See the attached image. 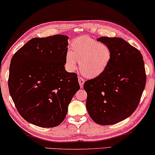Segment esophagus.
I'll use <instances>...</instances> for the list:
<instances>
[{
  "label": "esophagus",
  "mask_w": 155,
  "mask_h": 155,
  "mask_svg": "<svg viewBox=\"0 0 155 155\" xmlns=\"http://www.w3.org/2000/svg\"><path fill=\"white\" fill-rule=\"evenodd\" d=\"M78 83H79V85H80L81 88H83V84H84V83H85V80L83 79L82 77H78Z\"/></svg>",
  "instance_id": "34e87169"
}]
</instances>
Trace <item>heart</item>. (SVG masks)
Listing matches in <instances>:
<instances>
[{"instance_id": "b5f03b06", "label": "heart", "mask_w": 155, "mask_h": 155, "mask_svg": "<svg viewBox=\"0 0 155 155\" xmlns=\"http://www.w3.org/2000/svg\"><path fill=\"white\" fill-rule=\"evenodd\" d=\"M112 59V51L107 45L98 42L89 36L75 38L65 57L66 67L70 71L77 68L85 77L94 78L104 74Z\"/></svg>"}]
</instances>
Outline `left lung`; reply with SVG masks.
Wrapping results in <instances>:
<instances>
[{
  "mask_svg": "<svg viewBox=\"0 0 155 155\" xmlns=\"http://www.w3.org/2000/svg\"><path fill=\"white\" fill-rule=\"evenodd\" d=\"M112 59L104 74L86 81V108L97 124L107 126L127 119L138 106L146 86V75L140 51L121 38L102 36Z\"/></svg>",
  "mask_w": 155,
  "mask_h": 155,
  "instance_id": "left-lung-1",
  "label": "left lung"
}]
</instances>
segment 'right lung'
I'll use <instances>...</instances> for the list:
<instances>
[{
	"instance_id": "1",
	"label": "right lung",
	"mask_w": 155,
	"mask_h": 155,
	"mask_svg": "<svg viewBox=\"0 0 155 155\" xmlns=\"http://www.w3.org/2000/svg\"><path fill=\"white\" fill-rule=\"evenodd\" d=\"M68 36L34 38L14 54L9 66V94L19 114L41 127L60 125L80 89L77 74L65 69Z\"/></svg>"
}]
</instances>
